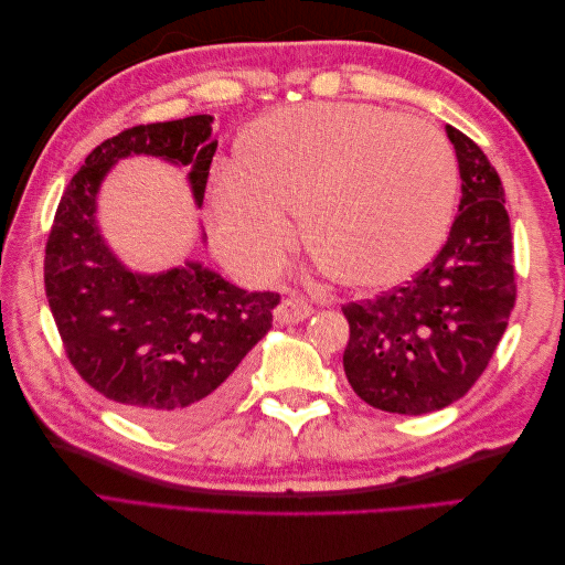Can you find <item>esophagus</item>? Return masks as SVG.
<instances>
[{"instance_id": "esophagus-1", "label": "esophagus", "mask_w": 565, "mask_h": 565, "mask_svg": "<svg viewBox=\"0 0 565 565\" xmlns=\"http://www.w3.org/2000/svg\"><path fill=\"white\" fill-rule=\"evenodd\" d=\"M313 313L311 303L303 301L301 297H287L280 301V306L276 309V320L287 324V322H299L306 320Z\"/></svg>"}]
</instances>
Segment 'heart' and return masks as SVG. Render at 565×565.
<instances>
[{
    "label": "heart",
    "instance_id": "obj_1",
    "mask_svg": "<svg viewBox=\"0 0 565 565\" xmlns=\"http://www.w3.org/2000/svg\"><path fill=\"white\" fill-rule=\"evenodd\" d=\"M210 188L212 237L245 276L278 270L301 216L303 243L339 282L382 289L431 262L455 200L448 141L422 119L374 106L309 104L270 113Z\"/></svg>",
    "mask_w": 565,
    "mask_h": 565
}]
</instances>
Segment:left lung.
Here are the masks:
<instances>
[{
  "label": "left lung",
  "mask_w": 565,
  "mask_h": 565,
  "mask_svg": "<svg viewBox=\"0 0 565 565\" xmlns=\"http://www.w3.org/2000/svg\"><path fill=\"white\" fill-rule=\"evenodd\" d=\"M446 131L461 177L446 245L413 280L341 306L351 330L347 380L384 413L426 415L465 396L488 367L516 301L502 181L467 134L450 125Z\"/></svg>",
  "instance_id": "1"
}]
</instances>
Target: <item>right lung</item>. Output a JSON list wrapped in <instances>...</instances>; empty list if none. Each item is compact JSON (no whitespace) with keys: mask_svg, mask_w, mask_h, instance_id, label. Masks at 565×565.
<instances>
[{"mask_svg":"<svg viewBox=\"0 0 565 565\" xmlns=\"http://www.w3.org/2000/svg\"><path fill=\"white\" fill-rule=\"evenodd\" d=\"M212 115L139 125L96 146L58 202L44 289L67 361L117 409L160 431H188L226 409L245 355L273 324L278 292H245L198 262L141 276L96 224V193L119 158L191 167L198 207L216 152Z\"/></svg>","mask_w":565,"mask_h":565,"instance_id":"add662e5","label":"right lung"}]
</instances>
